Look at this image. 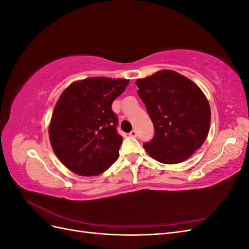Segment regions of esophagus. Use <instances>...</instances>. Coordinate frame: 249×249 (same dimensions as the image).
I'll list each match as a JSON object with an SVG mask.
<instances>
[{
    "label": "esophagus",
    "instance_id": "esophagus-1",
    "mask_svg": "<svg viewBox=\"0 0 249 249\" xmlns=\"http://www.w3.org/2000/svg\"><path fill=\"white\" fill-rule=\"evenodd\" d=\"M129 135H130V136H132V137H136V136H137V131H136V130H132V131L129 133Z\"/></svg>",
    "mask_w": 249,
    "mask_h": 249
}]
</instances>
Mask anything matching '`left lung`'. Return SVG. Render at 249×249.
I'll return each instance as SVG.
<instances>
[{"label":"left lung","instance_id":"left-lung-1","mask_svg":"<svg viewBox=\"0 0 249 249\" xmlns=\"http://www.w3.org/2000/svg\"><path fill=\"white\" fill-rule=\"evenodd\" d=\"M138 95L155 126L146 153L163 164H178L191 157L208 137L211 109L201 89L170 70L136 81Z\"/></svg>","mask_w":249,"mask_h":249}]
</instances>
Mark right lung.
<instances>
[{
	"mask_svg": "<svg viewBox=\"0 0 249 249\" xmlns=\"http://www.w3.org/2000/svg\"><path fill=\"white\" fill-rule=\"evenodd\" d=\"M130 80L93 77L73 82L53 111L49 136L63 165L79 176L101 175L119 156L123 137L111 105Z\"/></svg>",
	"mask_w": 249,
	"mask_h": 249,
	"instance_id": "add662e5",
	"label": "right lung"
}]
</instances>
